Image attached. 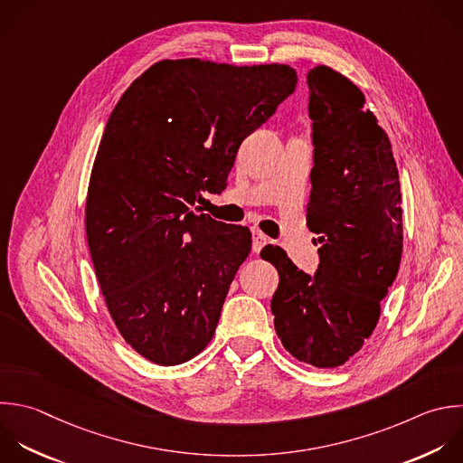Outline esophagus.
I'll use <instances>...</instances> for the list:
<instances>
[{"label": "esophagus", "mask_w": 463, "mask_h": 463, "mask_svg": "<svg viewBox=\"0 0 463 463\" xmlns=\"http://www.w3.org/2000/svg\"><path fill=\"white\" fill-rule=\"evenodd\" d=\"M269 242V239L260 232V230H253V251H260L262 246H266Z\"/></svg>", "instance_id": "obj_1"}]
</instances>
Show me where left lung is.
Listing matches in <instances>:
<instances>
[{
	"label": "left lung",
	"instance_id": "1",
	"mask_svg": "<svg viewBox=\"0 0 463 463\" xmlns=\"http://www.w3.org/2000/svg\"><path fill=\"white\" fill-rule=\"evenodd\" d=\"M313 119L311 194L306 224L318 235L311 279L273 244L260 257L279 271L271 298L275 331L297 360L329 369L371 336L380 300L402 259V194L391 143L362 90L340 72H307Z\"/></svg>",
	"mask_w": 463,
	"mask_h": 463
}]
</instances>
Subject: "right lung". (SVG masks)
Listing matches in <instances>:
<instances>
[{"label": "right lung", "instance_id": "obj_1", "mask_svg": "<svg viewBox=\"0 0 463 463\" xmlns=\"http://www.w3.org/2000/svg\"><path fill=\"white\" fill-rule=\"evenodd\" d=\"M295 85L289 65L163 60L112 110L89 183L87 241L110 317L146 360L177 365L213 338L251 233L192 206L226 188L241 143Z\"/></svg>", "mask_w": 463, "mask_h": 463}]
</instances>
